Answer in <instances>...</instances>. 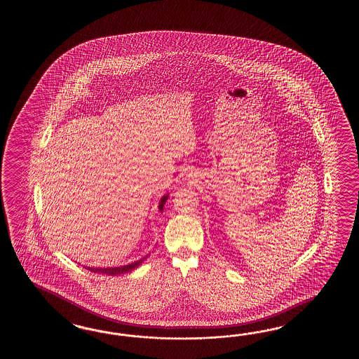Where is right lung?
Instances as JSON below:
<instances>
[{
    "label": "right lung",
    "instance_id": "1",
    "mask_svg": "<svg viewBox=\"0 0 359 359\" xmlns=\"http://www.w3.org/2000/svg\"><path fill=\"white\" fill-rule=\"evenodd\" d=\"M168 196L169 195L167 194V195H164V196L161 198V203H159V210H161V212H163V208H164L165 201L168 200ZM146 258H147V255L144 257L142 259L137 260V262H133V263L127 264V266H122V267L95 268L83 266V268L88 269V271H91V272H93V273H104V275L109 276L124 275V273H128V272H130V271H133V269H135V268H137L138 266H141V263H142V262H144Z\"/></svg>",
    "mask_w": 359,
    "mask_h": 359
}]
</instances>
